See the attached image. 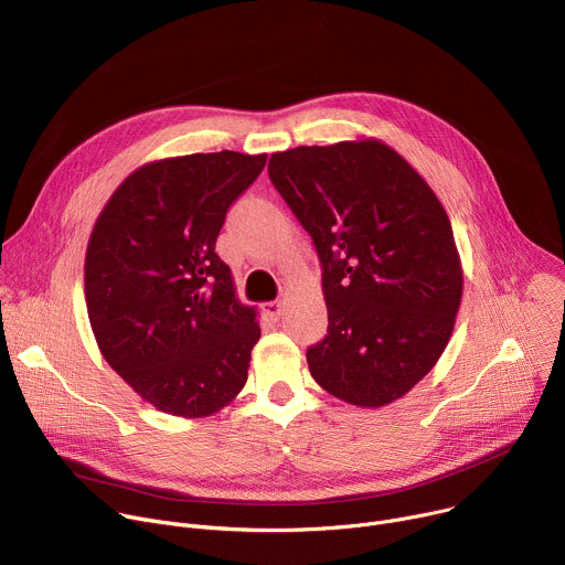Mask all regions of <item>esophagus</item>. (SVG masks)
<instances>
[{"instance_id": "1", "label": "esophagus", "mask_w": 565, "mask_h": 565, "mask_svg": "<svg viewBox=\"0 0 565 565\" xmlns=\"http://www.w3.org/2000/svg\"><path fill=\"white\" fill-rule=\"evenodd\" d=\"M281 308H284V303H281L279 299L264 303V310H266V315H268L270 319H279V317H281Z\"/></svg>"}]
</instances>
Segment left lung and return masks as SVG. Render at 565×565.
<instances>
[{
  "mask_svg": "<svg viewBox=\"0 0 565 565\" xmlns=\"http://www.w3.org/2000/svg\"><path fill=\"white\" fill-rule=\"evenodd\" d=\"M268 174L321 264L329 329L306 351L310 375L349 405H388L454 331L462 268L445 207L373 138L277 151Z\"/></svg>",
  "mask_w": 565,
  "mask_h": 565,
  "instance_id": "obj_1",
  "label": "left lung"
}]
</instances>
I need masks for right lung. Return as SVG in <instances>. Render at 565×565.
I'll use <instances>...</instances> for the list:
<instances>
[{"instance_id":"right-lung-1","label":"right lung","mask_w":565,"mask_h":565,"mask_svg":"<svg viewBox=\"0 0 565 565\" xmlns=\"http://www.w3.org/2000/svg\"><path fill=\"white\" fill-rule=\"evenodd\" d=\"M266 153H190L129 174L85 259L89 321L109 366L158 412L210 416L248 380L262 329L214 253L230 205Z\"/></svg>"}]
</instances>
